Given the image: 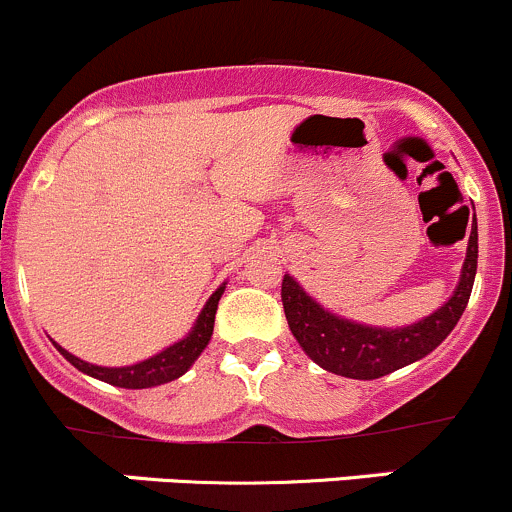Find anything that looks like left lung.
<instances>
[{
    "label": "left lung",
    "mask_w": 512,
    "mask_h": 512,
    "mask_svg": "<svg viewBox=\"0 0 512 512\" xmlns=\"http://www.w3.org/2000/svg\"><path fill=\"white\" fill-rule=\"evenodd\" d=\"M476 220V213H473ZM478 270V225H471L461 280L446 304L406 327H374L329 312L304 292L292 275L282 280V304L289 332L304 354L324 371L347 379H381L431 354L458 324L471 299Z\"/></svg>",
    "instance_id": "left-lung-1"
}]
</instances>
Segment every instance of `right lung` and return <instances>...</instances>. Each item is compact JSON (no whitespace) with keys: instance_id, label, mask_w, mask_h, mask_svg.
<instances>
[{"instance_id":"right-lung-1","label":"right lung","mask_w":512,"mask_h":512,"mask_svg":"<svg viewBox=\"0 0 512 512\" xmlns=\"http://www.w3.org/2000/svg\"><path fill=\"white\" fill-rule=\"evenodd\" d=\"M225 292V282L210 294V299L205 302V307L200 309L198 319L190 327V332L183 339H178L175 344L165 347L163 352L148 356V359L138 361L131 366H98L89 364V361L79 359V356L69 354L64 347L54 342V347L59 349L69 364H74L76 369L84 371V374L94 376L98 381H106L111 386H121V389H151V386L168 384V381L180 379L190 366L195 364L203 349L208 347L210 337H213L215 327V312H218V302Z\"/></svg>"}]
</instances>
